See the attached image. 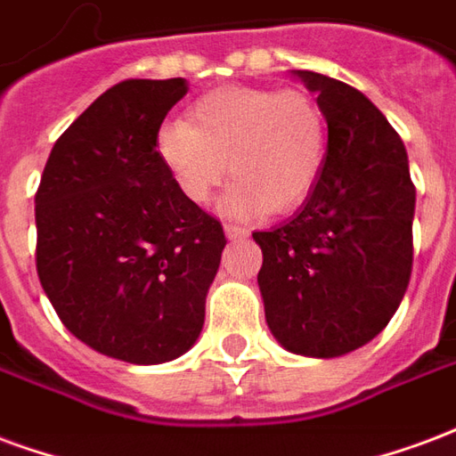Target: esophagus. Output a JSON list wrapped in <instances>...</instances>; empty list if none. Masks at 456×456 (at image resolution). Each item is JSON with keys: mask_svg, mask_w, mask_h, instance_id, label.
<instances>
[{"mask_svg": "<svg viewBox=\"0 0 456 456\" xmlns=\"http://www.w3.org/2000/svg\"><path fill=\"white\" fill-rule=\"evenodd\" d=\"M224 231H225V238H228V240H242V238H248V231L235 224H225Z\"/></svg>", "mask_w": 456, "mask_h": 456, "instance_id": "34e87169", "label": "esophagus"}]
</instances>
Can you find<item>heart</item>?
<instances>
[{
  "label": "heart",
  "instance_id": "b5f03b06",
  "mask_svg": "<svg viewBox=\"0 0 456 456\" xmlns=\"http://www.w3.org/2000/svg\"><path fill=\"white\" fill-rule=\"evenodd\" d=\"M155 152L179 194L208 204L231 175V216L289 214L314 194L328 159V121L301 89L225 87L201 96L189 121L159 126Z\"/></svg>",
  "mask_w": 456,
  "mask_h": 456
}]
</instances>
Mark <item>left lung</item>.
<instances>
[{
  "label": "left lung",
  "instance_id": "left-lung-1",
  "mask_svg": "<svg viewBox=\"0 0 456 456\" xmlns=\"http://www.w3.org/2000/svg\"><path fill=\"white\" fill-rule=\"evenodd\" d=\"M328 121L323 175L294 218L252 232L265 318L284 350L330 360L374 340L413 269L415 187L387 116L340 79L294 69Z\"/></svg>",
  "mask_w": 456,
  "mask_h": 456
}]
</instances>
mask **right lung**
I'll return each mask as SVG.
<instances>
[{"label":"right lung","instance_id":"right-lung-1","mask_svg":"<svg viewBox=\"0 0 456 456\" xmlns=\"http://www.w3.org/2000/svg\"><path fill=\"white\" fill-rule=\"evenodd\" d=\"M187 79H126L53 145L36 191V269L62 325L114 360H177L204 328L224 225L155 152Z\"/></svg>","mask_w":456,"mask_h":456}]
</instances>
